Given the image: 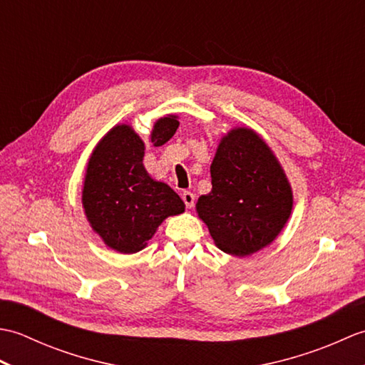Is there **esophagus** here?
<instances>
[{"label":"esophagus","instance_id":"esophagus-1","mask_svg":"<svg viewBox=\"0 0 365 365\" xmlns=\"http://www.w3.org/2000/svg\"><path fill=\"white\" fill-rule=\"evenodd\" d=\"M182 199H183L185 205H187V208H192V207H195L196 196L192 195V192H190V191H185V192H183V196H182Z\"/></svg>","mask_w":365,"mask_h":365}]
</instances>
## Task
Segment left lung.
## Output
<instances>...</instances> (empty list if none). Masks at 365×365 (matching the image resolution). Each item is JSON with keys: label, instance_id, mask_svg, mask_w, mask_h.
Here are the masks:
<instances>
[{"label": "left lung", "instance_id": "obj_1", "mask_svg": "<svg viewBox=\"0 0 365 365\" xmlns=\"http://www.w3.org/2000/svg\"><path fill=\"white\" fill-rule=\"evenodd\" d=\"M212 191L196 210L221 251L245 257L281 234L293 192L273 150L254 130L238 127L221 139L210 166Z\"/></svg>", "mask_w": 365, "mask_h": 365}]
</instances>
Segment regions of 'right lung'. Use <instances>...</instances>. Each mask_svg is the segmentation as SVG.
I'll return each instance as SVG.
<instances>
[{
	"label": "right lung",
	"mask_w": 365,
	"mask_h": 365,
	"mask_svg": "<svg viewBox=\"0 0 365 365\" xmlns=\"http://www.w3.org/2000/svg\"><path fill=\"white\" fill-rule=\"evenodd\" d=\"M178 128L177 115L155 122L153 145H163ZM144 143L127 123L113 127L92 152L83 185L86 218L106 246L122 254L145 247L168 216L185 212L183 200L166 183L147 174Z\"/></svg>",
	"instance_id": "1"
}]
</instances>
